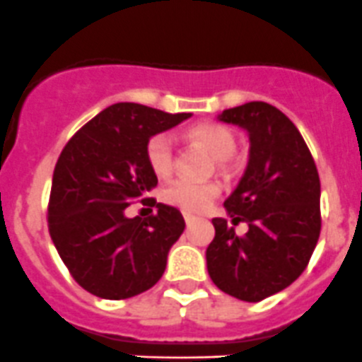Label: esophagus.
<instances>
[{
	"mask_svg": "<svg viewBox=\"0 0 362 362\" xmlns=\"http://www.w3.org/2000/svg\"><path fill=\"white\" fill-rule=\"evenodd\" d=\"M184 219H185V223L191 224V223H194V221L198 219V217H196V216H191V214H184Z\"/></svg>",
	"mask_w": 362,
	"mask_h": 362,
	"instance_id": "obj_1",
	"label": "esophagus"
}]
</instances>
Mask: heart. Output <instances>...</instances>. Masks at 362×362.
I'll return each instance as SVG.
<instances>
[{
    "mask_svg": "<svg viewBox=\"0 0 362 362\" xmlns=\"http://www.w3.org/2000/svg\"><path fill=\"white\" fill-rule=\"evenodd\" d=\"M189 138L202 145L219 166H224L237 148L235 134L228 127L212 122L198 124L189 129ZM146 160L157 177H166L171 173L175 164L173 138L168 132L152 136L146 143ZM221 187L217 182H196L189 178H177L168 184L163 191V199L168 205H173L184 212H202L210 202L219 196Z\"/></svg>",
    "mask_w": 362,
    "mask_h": 362,
    "instance_id": "heart-1",
    "label": "heart"
}]
</instances>
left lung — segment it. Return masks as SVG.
Segmentation results:
<instances>
[{"label":"left lung","mask_w":362,"mask_h":362,"mask_svg":"<svg viewBox=\"0 0 362 362\" xmlns=\"http://www.w3.org/2000/svg\"><path fill=\"white\" fill-rule=\"evenodd\" d=\"M217 120L244 129L249 160L224 202L231 223H247L244 237L224 217L212 219L206 247L214 285L245 303H259L304 272L320 237V178L310 148L286 115L267 103L224 110Z\"/></svg>","instance_id":"left-lung-1"}]
</instances>
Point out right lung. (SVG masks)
Returning a JSON list of instances; mask_svg holds the SVG:
<instances>
[{
	"label": "right lung",
	"instance_id": "add662e5",
	"mask_svg": "<svg viewBox=\"0 0 362 362\" xmlns=\"http://www.w3.org/2000/svg\"><path fill=\"white\" fill-rule=\"evenodd\" d=\"M191 117L118 103L100 111L63 148L52 173L49 233L86 292L129 299L163 278L168 252L184 233V217L164 203H157V214L146 219H131L125 209L157 185L146 160L150 138Z\"/></svg>",
	"mask_w": 362,
	"mask_h": 362
}]
</instances>
